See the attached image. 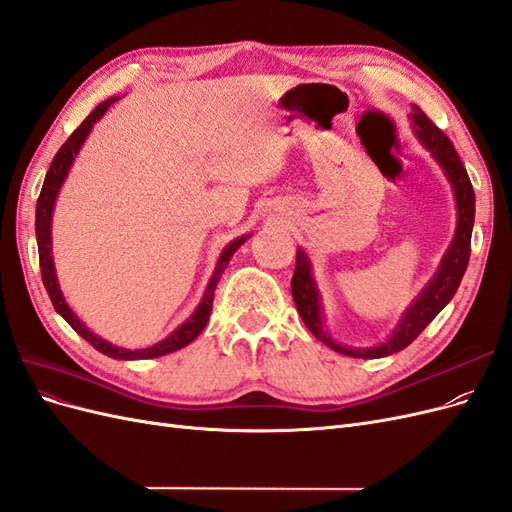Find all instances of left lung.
Returning a JSON list of instances; mask_svg holds the SVG:
<instances>
[{
    "instance_id": "left-lung-1",
    "label": "left lung",
    "mask_w": 512,
    "mask_h": 512,
    "mask_svg": "<svg viewBox=\"0 0 512 512\" xmlns=\"http://www.w3.org/2000/svg\"><path fill=\"white\" fill-rule=\"evenodd\" d=\"M408 119L416 141L429 151V156L438 162L444 177L451 183L457 209V226L453 241L440 260L438 271L433 273L425 288L418 292V297L406 307V312L401 314L391 335L382 339L380 344H374L369 348H354L333 339V335L327 331V318H324L322 297L314 277L312 260H309L303 247H297V267H294V275L290 282L294 305H297L307 329L312 331L322 344H327L331 350L339 354L354 356V359H382V356H389L410 346L414 339L423 333L427 324L448 305V301L453 299V294L457 292L463 280V273L468 269L476 198L470 177L466 173V166L461 164L453 143L448 141L442 130L433 126L431 119L416 104H412V113L408 115Z\"/></svg>"
}]
</instances>
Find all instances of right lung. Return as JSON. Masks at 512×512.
Here are the masks:
<instances>
[{"instance_id": "1", "label": "right lung", "mask_w": 512, "mask_h": 512, "mask_svg": "<svg viewBox=\"0 0 512 512\" xmlns=\"http://www.w3.org/2000/svg\"><path fill=\"white\" fill-rule=\"evenodd\" d=\"M119 98L113 96L104 100L102 104H98L94 111H91V115L81 123L79 128H76L72 132V136L68 138V141L61 145V149L55 153V158L51 162V168L49 173H46L44 177V183H42V192L38 196V205H36V239H38V254H40V269H42V282H44V288L46 292H49L51 297V303L55 307V312L64 318L70 327L79 333L83 339H87V342L94 346L98 352L111 356V359H119V361H136V359H156V356H164V354H170L175 350H181L188 346L190 342H194V339L200 335V331L205 329V324L209 320V314H211V307H213V294H215V286H218L220 277L224 273V269L228 267L230 258L235 256V252L239 250V247L252 237V232H247V235H241L237 239H232L224 250L220 252L218 256V262H215V269L211 273V280L205 288V294L203 299H200V303L196 305V309L192 312V316L188 320H183L179 327L168 333L164 339H160L158 344H153L149 348H136V350H130V348H119L111 342H106V339H102L100 335H96L91 329H87V324L76 316L72 312V307L68 305L64 292H61L59 288V280H57V271H55V260H53V237H51V226H53V211H55V203H57V196H59V190L61 185H64V181L68 179V173L70 168L76 160V156H79L81 147L85 145L89 132L94 130V123H98L104 113L111 108V104H115Z\"/></svg>"}]
</instances>
